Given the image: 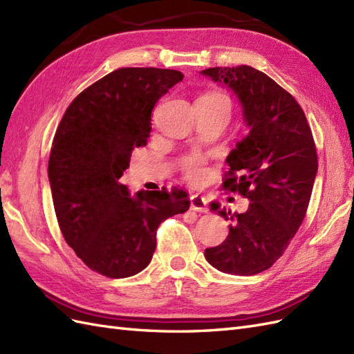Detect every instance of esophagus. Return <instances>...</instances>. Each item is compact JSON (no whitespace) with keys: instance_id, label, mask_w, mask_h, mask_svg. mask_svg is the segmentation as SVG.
<instances>
[{"instance_id":"esophagus-1","label":"esophagus","mask_w":354,"mask_h":354,"mask_svg":"<svg viewBox=\"0 0 354 354\" xmlns=\"http://www.w3.org/2000/svg\"><path fill=\"white\" fill-rule=\"evenodd\" d=\"M191 209L195 212H201V213H207L209 212V207H207V200L203 195H192L191 196Z\"/></svg>"}]
</instances>
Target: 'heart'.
<instances>
[{
	"label": "heart",
	"instance_id": "b5f03b06",
	"mask_svg": "<svg viewBox=\"0 0 354 354\" xmlns=\"http://www.w3.org/2000/svg\"><path fill=\"white\" fill-rule=\"evenodd\" d=\"M200 99H205V100L214 103V105L222 106L223 109H227L228 115H230L231 103H230V99L227 97V94H223L221 91H207V93L201 94ZM185 169H186L187 178L191 180L192 183H201V182H204L205 177H207V171L203 167V162H201L200 158H196V156L189 158L186 160Z\"/></svg>",
	"mask_w": 354,
	"mask_h": 354
}]
</instances>
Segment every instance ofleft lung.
<instances>
[{"label": "left lung", "instance_id": "left-lung-1", "mask_svg": "<svg viewBox=\"0 0 354 354\" xmlns=\"http://www.w3.org/2000/svg\"><path fill=\"white\" fill-rule=\"evenodd\" d=\"M201 75L227 85L242 105L249 133L228 154L222 187L251 201L234 214L212 203L231 223L225 242L204 257L223 273L251 277L273 266L304 222L318 168L314 138L296 99L266 73L237 66Z\"/></svg>", "mask_w": 354, "mask_h": 354}]
</instances>
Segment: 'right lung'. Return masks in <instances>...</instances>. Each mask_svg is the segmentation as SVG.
<instances>
[{"instance_id":"add662e5","label":"right lung","mask_w":354,"mask_h":354,"mask_svg":"<svg viewBox=\"0 0 354 354\" xmlns=\"http://www.w3.org/2000/svg\"><path fill=\"white\" fill-rule=\"evenodd\" d=\"M183 80L169 68L124 67L77 94L59 122L48 177L64 240L108 278L144 270L160 222L185 213L182 189L129 194L120 183L135 147L147 144L156 102Z\"/></svg>"}]
</instances>
